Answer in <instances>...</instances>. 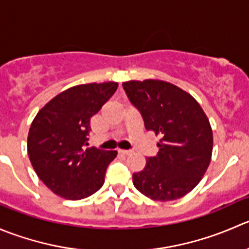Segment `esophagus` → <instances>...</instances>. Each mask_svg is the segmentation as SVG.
I'll use <instances>...</instances> for the list:
<instances>
[{
  "label": "esophagus",
  "instance_id": "34e87169",
  "mask_svg": "<svg viewBox=\"0 0 249 249\" xmlns=\"http://www.w3.org/2000/svg\"><path fill=\"white\" fill-rule=\"evenodd\" d=\"M119 152L121 155H129L130 154L129 150H119Z\"/></svg>",
  "mask_w": 249,
  "mask_h": 249
}]
</instances>
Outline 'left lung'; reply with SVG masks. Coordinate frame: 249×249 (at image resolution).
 Segmentation results:
<instances>
[{"label":"left lung","mask_w":249,"mask_h":249,"mask_svg":"<svg viewBox=\"0 0 249 249\" xmlns=\"http://www.w3.org/2000/svg\"><path fill=\"white\" fill-rule=\"evenodd\" d=\"M122 86L146 130L161 137L159 152L147 157L142 171L133 173V184L155 201L183 197L211 163L213 133L208 117L193 95L166 81H128Z\"/></svg>","instance_id":"8db88e82"}]
</instances>
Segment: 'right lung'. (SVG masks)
<instances>
[{
    "mask_svg": "<svg viewBox=\"0 0 249 249\" xmlns=\"http://www.w3.org/2000/svg\"><path fill=\"white\" fill-rule=\"evenodd\" d=\"M119 83H88L59 93L37 112L28 135V154L42 183L66 200H82L104 184L116 151L87 147L90 117Z\"/></svg>",
    "mask_w": 249,
    "mask_h": 249,
    "instance_id": "right-lung-1",
    "label": "right lung"
}]
</instances>
